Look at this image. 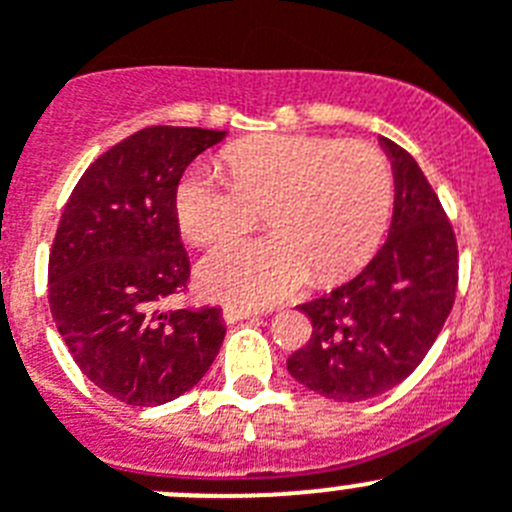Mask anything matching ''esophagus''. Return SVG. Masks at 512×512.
Masks as SVG:
<instances>
[{
  "label": "esophagus",
  "mask_w": 512,
  "mask_h": 512,
  "mask_svg": "<svg viewBox=\"0 0 512 512\" xmlns=\"http://www.w3.org/2000/svg\"><path fill=\"white\" fill-rule=\"evenodd\" d=\"M255 310H247V308H237V305H227L222 310V318L224 323H237V321H245V318H255Z\"/></svg>",
  "instance_id": "1"
}]
</instances>
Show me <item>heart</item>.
Returning a JSON list of instances; mask_svg holds the SVG:
<instances>
[{"mask_svg": "<svg viewBox=\"0 0 512 512\" xmlns=\"http://www.w3.org/2000/svg\"><path fill=\"white\" fill-rule=\"evenodd\" d=\"M227 179L191 169L176 189V217L194 245L245 232L265 214L270 234L224 242L199 265L209 298L267 308L313 275L331 283L379 245L394 207V174L379 148L305 133H267L222 151Z\"/></svg>", "mask_w": 512, "mask_h": 512, "instance_id": "heart-1", "label": "heart"}]
</instances>
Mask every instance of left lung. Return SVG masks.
<instances>
[{
    "instance_id": "left-lung-1",
    "label": "left lung",
    "mask_w": 512,
    "mask_h": 512,
    "mask_svg": "<svg viewBox=\"0 0 512 512\" xmlns=\"http://www.w3.org/2000/svg\"><path fill=\"white\" fill-rule=\"evenodd\" d=\"M389 237L356 278L300 305L310 341L288 358L295 381L333 401H364L407 379L437 341L457 293V237L417 161L389 138Z\"/></svg>"
}]
</instances>
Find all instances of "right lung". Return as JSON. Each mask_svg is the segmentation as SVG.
Segmentation results:
<instances>
[{
    "label": "right lung",
    "instance_id": "obj_1",
    "mask_svg": "<svg viewBox=\"0 0 512 512\" xmlns=\"http://www.w3.org/2000/svg\"><path fill=\"white\" fill-rule=\"evenodd\" d=\"M227 131L151 126L88 166L50 250V313L78 369L131 407L199 384L224 341L219 308L164 310L186 290L176 186Z\"/></svg>",
    "mask_w": 512,
    "mask_h": 512
}]
</instances>
